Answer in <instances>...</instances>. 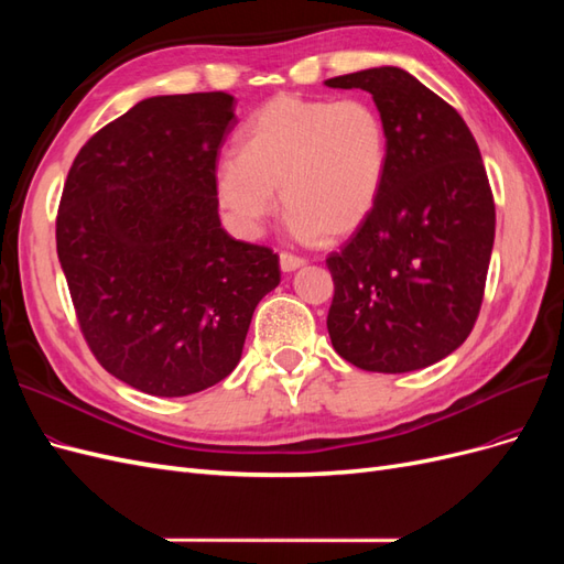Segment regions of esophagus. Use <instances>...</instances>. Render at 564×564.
<instances>
[{"label":"esophagus","mask_w":564,"mask_h":564,"mask_svg":"<svg viewBox=\"0 0 564 564\" xmlns=\"http://www.w3.org/2000/svg\"><path fill=\"white\" fill-rule=\"evenodd\" d=\"M301 265H305V261L301 259V256L286 253V251H282V253H280V268H282L284 272H294V270H299Z\"/></svg>","instance_id":"34e87169"}]
</instances>
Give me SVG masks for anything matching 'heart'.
<instances>
[{
    "label": "heart",
    "mask_w": 564,
    "mask_h": 564,
    "mask_svg": "<svg viewBox=\"0 0 564 564\" xmlns=\"http://www.w3.org/2000/svg\"><path fill=\"white\" fill-rule=\"evenodd\" d=\"M390 172V129L367 98L280 94L247 122L237 158L218 164L216 197L253 232L282 209L301 240H346L377 212Z\"/></svg>",
    "instance_id": "b5f03b06"
}]
</instances>
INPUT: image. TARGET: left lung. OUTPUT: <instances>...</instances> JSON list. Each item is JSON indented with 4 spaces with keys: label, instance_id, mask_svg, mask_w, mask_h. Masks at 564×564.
<instances>
[{
    "label": "left lung",
    "instance_id": "8db88e82",
    "mask_svg": "<svg viewBox=\"0 0 564 564\" xmlns=\"http://www.w3.org/2000/svg\"><path fill=\"white\" fill-rule=\"evenodd\" d=\"M369 91L390 129L377 212L329 253L334 350L365 371L440 362L475 327L494 247V195L468 124L400 67L327 79Z\"/></svg>",
    "mask_w": 564,
    "mask_h": 564
}]
</instances>
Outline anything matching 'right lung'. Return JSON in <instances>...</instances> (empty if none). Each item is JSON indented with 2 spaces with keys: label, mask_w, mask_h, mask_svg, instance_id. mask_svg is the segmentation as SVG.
Returning <instances> with one entry per match:
<instances>
[{
  "label": "right lung",
  "mask_w": 564,
  "mask_h": 564,
  "mask_svg": "<svg viewBox=\"0 0 564 564\" xmlns=\"http://www.w3.org/2000/svg\"><path fill=\"white\" fill-rule=\"evenodd\" d=\"M224 91L155 96L96 131L67 172L58 261L84 340L115 379L158 398L224 381L280 256L220 228Z\"/></svg>",
  "instance_id": "obj_1"
}]
</instances>
